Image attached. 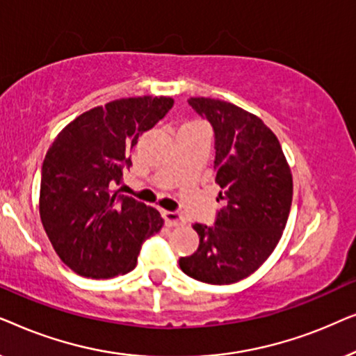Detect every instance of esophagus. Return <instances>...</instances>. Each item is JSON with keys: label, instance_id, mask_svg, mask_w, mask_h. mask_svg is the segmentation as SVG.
Instances as JSON below:
<instances>
[{"label": "esophagus", "instance_id": "34e87169", "mask_svg": "<svg viewBox=\"0 0 356 356\" xmlns=\"http://www.w3.org/2000/svg\"><path fill=\"white\" fill-rule=\"evenodd\" d=\"M162 216L165 218V223H167L168 227H181V225H184V218H183L181 213L163 211Z\"/></svg>", "mask_w": 356, "mask_h": 356}]
</instances>
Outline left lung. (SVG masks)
Segmentation results:
<instances>
[{"instance_id":"1","label":"left lung","mask_w":356,"mask_h":356,"mask_svg":"<svg viewBox=\"0 0 356 356\" xmlns=\"http://www.w3.org/2000/svg\"><path fill=\"white\" fill-rule=\"evenodd\" d=\"M188 104L213 128V173L225 206L213 227L194 223L199 246L179 257V267L206 284H235L275 250L289 220L293 179L279 139L261 118L230 102L191 97Z\"/></svg>"}]
</instances>
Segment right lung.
Instances as JSON below:
<instances>
[{
  "label": "right lung",
  "mask_w": 356,
  "mask_h": 356,
  "mask_svg": "<svg viewBox=\"0 0 356 356\" xmlns=\"http://www.w3.org/2000/svg\"><path fill=\"white\" fill-rule=\"evenodd\" d=\"M173 106L170 97H131L71 121L42 165L40 218L60 259L76 274L111 279L136 267L140 245L163 227L157 209L113 191L128 150Z\"/></svg>",
  "instance_id": "right-lung-1"
}]
</instances>
